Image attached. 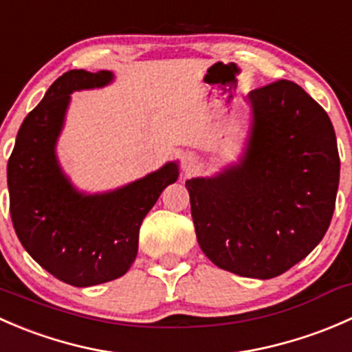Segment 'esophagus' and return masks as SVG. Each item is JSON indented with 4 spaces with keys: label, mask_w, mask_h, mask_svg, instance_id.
<instances>
[{
    "label": "esophagus",
    "mask_w": 352,
    "mask_h": 352,
    "mask_svg": "<svg viewBox=\"0 0 352 352\" xmlns=\"http://www.w3.org/2000/svg\"><path fill=\"white\" fill-rule=\"evenodd\" d=\"M180 165H182V170L186 175H190L197 170V158L192 153H184L182 160H180Z\"/></svg>",
    "instance_id": "1"
}]
</instances>
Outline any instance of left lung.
<instances>
[{"label":"left lung","mask_w":352,"mask_h":352,"mask_svg":"<svg viewBox=\"0 0 352 352\" xmlns=\"http://www.w3.org/2000/svg\"><path fill=\"white\" fill-rule=\"evenodd\" d=\"M252 122L239 163L186 182L199 247L219 269L271 279L327 232L340 160L327 112L296 83L247 95Z\"/></svg>","instance_id":"1"}]
</instances>
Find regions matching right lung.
<instances>
[{"mask_svg":"<svg viewBox=\"0 0 352 352\" xmlns=\"http://www.w3.org/2000/svg\"><path fill=\"white\" fill-rule=\"evenodd\" d=\"M110 71L59 76L20 126L8 160L10 214L25 250L59 281L102 285L129 271L140 226L160 194L179 179L177 162L119 189L87 194L71 184L56 155L71 94L112 83Z\"/></svg>","mask_w":352,"mask_h":352,"instance_id":"add662e5","label":"right lung"}]
</instances>
